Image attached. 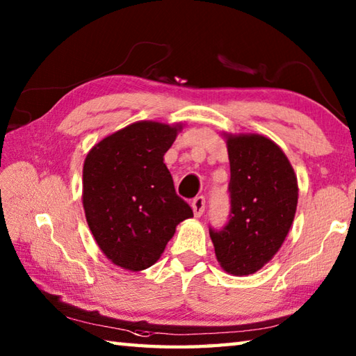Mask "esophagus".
<instances>
[{"mask_svg":"<svg viewBox=\"0 0 356 356\" xmlns=\"http://www.w3.org/2000/svg\"><path fill=\"white\" fill-rule=\"evenodd\" d=\"M205 197L203 195H199V197H195L191 203L193 211H194V216L195 217H200L203 213H205Z\"/></svg>","mask_w":356,"mask_h":356,"instance_id":"1","label":"esophagus"}]
</instances>
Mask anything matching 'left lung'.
I'll use <instances>...</instances> for the list:
<instances>
[{
  "label": "left lung",
  "instance_id": "obj_1",
  "mask_svg": "<svg viewBox=\"0 0 356 356\" xmlns=\"http://www.w3.org/2000/svg\"><path fill=\"white\" fill-rule=\"evenodd\" d=\"M229 220L209 228L217 261L232 275L261 269L291 229L298 202L292 165L275 142L260 134H228Z\"/></svg>",
  "mask_w": 356,
  "mask_h": 356
}]
</instances>
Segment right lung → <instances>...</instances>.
<instances>
[{
    "mask_svg": "<svg viewBox=\"0 0 356 356\" xmlns=\"http://www.w3.org/2000/svg\"><path fill=\"white\" fill-rule=\"evenodd\" d=\"M182 125L140 120L90 149L82 203L97 246L116 266L147 269L193 209L174 190L163 154Z\"/></svg>",
    "mask_w": 356,
    "mask_h": 356,
    "instance_id": "obj_1",
    "label": "right lung"
}]
</instances>
